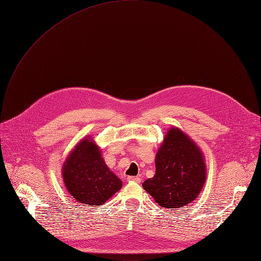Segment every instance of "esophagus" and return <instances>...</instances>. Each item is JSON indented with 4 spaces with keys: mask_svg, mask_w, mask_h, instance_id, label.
<instances>
[{
    "mask_svg": "<svg viewBox=\"0 0 261 261\" xmlns=\"http://www.w3.org/2000/svg\"><path fill=\"white\" fill-rule=\"evenodd\" d=\"M128 180H129V181H134V182H137V184H140V182H141V179H140L138 176H129V177H128Z\"/></svg>",
    "mask_w": 261,
    "mask_h": 261,
    "instance_id": "1",
    "label": "esophagus"
}]
</instances>
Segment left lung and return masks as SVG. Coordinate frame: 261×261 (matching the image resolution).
Instances as JSON below:
<instances>
[{
  "label": "left lung",
  "instance_id": "left-lung-1",
  "mask_svg": "<svg viewBox=\"0 0 261 261\" xmlns=\"http://www.w3.org/2000/svg\"><path fill=\"white\" fill-rule=\"evenodd\" d=\"M206 180L200 148L178 128H171L155 155V174L142 187L163 208L173 209L193 202Z\"/></svg>",
  "mask_w": 261,
  "mask_h": 261
}]
</instances>
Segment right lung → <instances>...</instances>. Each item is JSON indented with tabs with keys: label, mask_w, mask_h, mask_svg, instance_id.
<instances>
[{
	"label": "right lung",
	"mask_w": 261,
	"mask_h": 261,
	"mask_svg": "<svg viewBox=\"0 0 261 261\" xmlns=\"http://www.w3.org/2000/svg\"><path fill=\"white\" fill-rule=\"evenodd\" d=\"M62 176L68 193L79 203L100 206L122 188L109 169L100 150L90 139L80 142L66 159Z\"/></svg>",
	"instance_id": "right-lung-1"
}]
</instances>
